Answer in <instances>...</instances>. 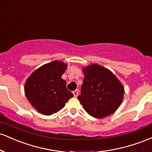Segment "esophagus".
<instances>
[{
    "label": "esophagus",
    "mask_w": 152,
    "mask_h": 152,
    "mask_svg": "<svg viewBox=\"0 0 152 152\" xmlns=\"http://www.w3.org/2000/svg\"><path fill=\"white\" fill-rule=\"evenodd\" d=\"M78 89H76V90H74V91H73V94H74V97H77L78 96Z\"/></svg>",
    "instance_id": "34e87169"
}]
</instances>
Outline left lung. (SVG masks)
<instances>
[{
    "label": "left lung",
    "mask_w": 152,
    "mask_h": 152,
    "mask_svg": "<svg viewBox=\"0 0 152 152\" xmlns=\"http://www.w3.org/2000/svg\"><path fill=\"white\" fill-rule=\"evenodd\" d=\"M81 94L78 99L85 111L102 118L114 113L124 99V87L109 69L97 64L83 68Z\"/></svg>",
    "instance_id": "1"
}]
</instances>
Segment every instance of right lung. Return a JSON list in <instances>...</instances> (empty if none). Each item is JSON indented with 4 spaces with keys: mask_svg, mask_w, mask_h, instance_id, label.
<instances>
[{
    "mask_svg": "<svg viewBox=\"0 0 152 152\" xmlns=\"http://www.w3.org/2000/svg\"><path fill=\"white\" fill-rule=\"evenodd\" d=\"M67 66L61 61H53L35 70L26 81V98L41 114L48 116L57 113L74 96L61 78Z\"/></svg>",
    "mask_w": 152,
    "mask_h": 152,
    "instance_id": "right-lung-1",
    "label": "right lung"
}]
</instances>
